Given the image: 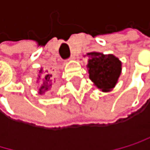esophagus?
Masks as SVG:
<instances>
[{
    "label": "esophagus",
    "mask_w": 150,
    "mask_h": 150,
    "mask_svg": "<svg viewBox=\"0 0 150 150\" xmlns=\"http://www.w3.org/2000/svg\"><path fill=\"white\" fill-rule=\"evenodd\" d=\"M74 58H76V57H74V55H72V56L70 57V58H69V60H74Z\"/></svg>",
    "instance_id": "34e87169"
}]
</instances>
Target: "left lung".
I'll list each match as a JSON object with an SVG mask.
<instances>
[{
	"label": "left lung",
	"instance_id": "left-lung-1",
	"mask_svg": "<svg viewBox=\"0 0 150 150\" xmlns=\"http://www.w3.org/2000/svg\"><path fill=\"white\" fill-rule=\"evenodd\" d=\"M89 57L87 67L89 78L102 92H110L115 87L122 74V61L112 54L100 52L86 54Z\"/></svg>",
	"mask_w": 150,
	"mask_h": 150
}]
</instances>
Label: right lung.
I'll return each instance as SVG.
<instances>
[{"instance_id": "right-lung-1", "label": "right lung", "mask_w": 150, "mask_h": 150, "mask_svg": "<svg viewBox=\"0 0 150 150\" xmlns=\"http://www.w3.org/2000/svg\"><path fill=\"white\" fill-rule=\"evenodd\" d=\"M42 76L41 77V76ZM51 77H52V74L47 73V71H43V68H40L39 70V74L37 77V82H40L39 87H38V94H43L45 93V92L48 91L51 86H52V80H51Z\"/></svg>"}]
</instances>
